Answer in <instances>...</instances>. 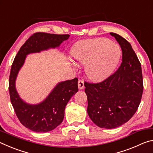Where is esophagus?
Wrapping results in <instances>:
<instances>
[{
  "label": "esophagus",
  "instance_id": "34e87169",
  "mask_svg": "<svg viewBox=\"0 0 153 153\" xmlns=\"http://www.w3.org/2000/svg\"><path fill=\"white\" fill-rule=\"evenodd\" d=\"M78 88L79 90L84 89V82L82 79H79L78 81Z\"/></svg>",
  "mask_w": 153,
  "mask_h": 153
}]
</instances>
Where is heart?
Returning a JSON list of instances; mask_svg holds the SVG:
<instances>
[{"instance_id": "1", "label": "heart", "mask_w": 153, "mask_h": 153, "mask_svg": "<svg viewBox=\"0 0 153 153\" xmlns=\"http://www.w3.org/2000/svg\"><path fill=\"white\" fill-rule=\"evenodd\" d=\"M120 54L119 46L105 38L83 40L71 51L77 62L86 65V73L94 82L102 81L113 73Z\"/></svg>"}]
</instances>
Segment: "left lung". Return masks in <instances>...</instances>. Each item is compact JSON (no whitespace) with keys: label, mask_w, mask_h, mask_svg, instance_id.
<instances>
[{"label":"left lung","mask_w":153,"mask_h":153,"mask_svg":"<svg viewBox=\"0 0 153 153\" xmlns=\"http://www.w3.org/2000/svg\"><path fill=\"white\" fill-rule=\"evenodd\" d=\"M122 51V63L115 73L100 83L85 82L87 112L96 125L113 129L128 121L135 114L143 92L141 64L129 42L115 33Z\"/></svg>","instance_id":"obj_1"}]
</instances>
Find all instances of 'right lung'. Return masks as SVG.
<instances>
[{
  "label": "right lung",
  "mask_w": 153,
  "mask_h": 153,
  "mask_svg": "<svg viewBox=\"0 0 153 153\" xmlns=\"http://www.w3.org/2000/svg\"><path fill=\"white\" fill-rule=\"evenodd\" d=\"M69 37V34L33 33L21 47L12 64L9 81L11 104L21 123L36 132L53 130L62 123L67 102L78 91V79L76 77L59 82L48 97L37 105L28 104L19 97L15 88V80L28 54L59 47Z\"/></svg>",
  "instance_id": "right-lung-1"
}]
</instances>
